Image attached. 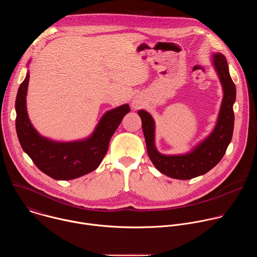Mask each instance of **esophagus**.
I'll list each match as a JSON object with an SVG mask.
<instances>
[{
	"label": "esophagus",
	"instance_id": "34e87169",
	"mask_svg": "<svg viewBox=\"0 0 257 257\" xmlns=\"http://www.w3.org/2000/svg\"><path fill=\"white\" fill-rule=\"evenodd\" d=\"M131 104L133 108H140L142 106V100L139 97H134Z\"/></svg>",
	"mask_w": 257,
	"mask_h": 257
}]
</instances>
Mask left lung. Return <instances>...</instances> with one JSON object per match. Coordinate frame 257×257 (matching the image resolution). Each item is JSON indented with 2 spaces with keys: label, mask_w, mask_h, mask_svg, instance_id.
<instances>
[{
  "label": "left lung",
  "mask_w": 257,
  "mask_h": 257,
  "mask_svg": "<svg viewBox=\"0 0 257 257\" xmlns=\"http://www.w3.org/2000/svg\"><path fill=\"white\" fill-rule=\"evenodd\" d=\"M211 62L223 87V100L213 130L189 153L184 155L161 154L156 148V124L153 116L144 109L137 112L142 121V130L151 161L161 173L171 178L189 180L204 175L222 160L232 140L236 87L230 76L226 57L219 53L212 54Z\"/></svg>",
  "instance_id": "8db88e82"
}]
</instances>
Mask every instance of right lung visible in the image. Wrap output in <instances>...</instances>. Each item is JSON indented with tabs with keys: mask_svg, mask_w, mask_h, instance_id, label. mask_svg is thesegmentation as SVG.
<instances>
[{
	"mask_svg": "<svg viewBox=\"0 0 257 257\" xmlns=\"http://www.w3.org/2000/svg\"><path fill=\"white\" fill-rule=\"evenodd\" d=\"M29 82L27 72L15 101L16 132L22 150L43 173L55 180H72L94 171L104 158L111 137L130 112L125 103L105 112L85 139L59 142L42 136L32 126L26 108Z\"/></svg>",
	"mask_w": 257,
	"mask_h": 257,
	"instance_id": "1",
	"label": "right lung"
}]
</instances>
